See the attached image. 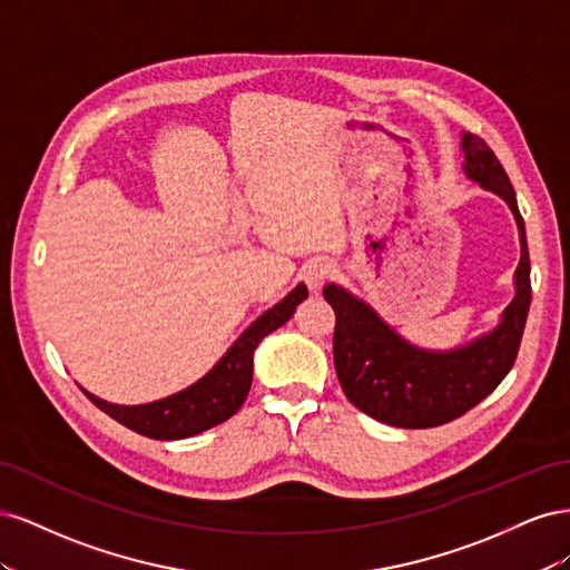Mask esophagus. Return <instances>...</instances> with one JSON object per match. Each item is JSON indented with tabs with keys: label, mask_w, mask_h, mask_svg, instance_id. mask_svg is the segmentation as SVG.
I'll list each match as a JSON object with an SVG mask.
<instances>
[{
	"label": "esophagus",
	"mask_w": 570,
	"mask_h": 570,
	"mask_svg": "<svg viewBox=\"0 0 570 570\" xmlns=\"http://www.w3.org/2000/svg\"><path fill=\"white\" fill-rule=\"evenodd\" d=\"M331 275H333V266L327 262H312L304 266V281L312 292H318Z\"/></svg>",
	"instance_id": "34e87169"
}]
</instances>
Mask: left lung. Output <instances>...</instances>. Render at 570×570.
<instances>
[{
	"label": "left lung",
	"mask_w": 570,
	"mask_h": 570,
	"mask_svg": "<svg viewBox=\"0 0 570 570\" xmlns=\"http://www.w3.org/2000/svg\"><path fill=\"white\" fill-rule=\"evenodd\" d=\"M461 154L465 178L502 197L519 226L515 292L492 331L454 350H425L350 289L335 283L323 287L337 318L333 358L340 385L356 409L387 425L435 428L463 416L504 381L521 347L530 308V256L519 202L502 164L480 137L461 132Z\"/></svg>",
	"instance_id": "left-lung-1"
}]
</instances>
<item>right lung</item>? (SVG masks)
I'll use <instances>...</instances> for the list:
<instances>
[{"label": "right lung", "instance_id": "1", "mask_svg": "<svg viewBox=\"0 0 570 570\" xmlns=\"http://www.w3.org/2000/svg\"><path fill=\"white\" fill-rule=\"evenodd\" d=\"M308 297V289L299 283L278 304L258 316L247 331L239 335L233 347L223 354L216 366L202 375L189 387L168 394L164 400L147 404H111L99 400L92 392L80 387L88 400L105 413L135 433L154 440H183L204 433L223 421H228L247 400L254 373V352L266 335L285 325L299 302Z\"/></svg>", "mask_w": 570, "mask_h": 570}]
</instances>
